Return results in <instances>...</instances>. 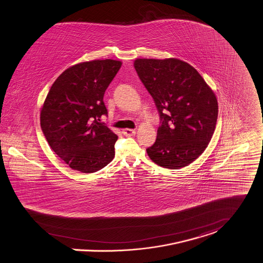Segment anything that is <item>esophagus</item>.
Listing matches in <instances>:
<instances>
[{
  "instance_id": "esophagus-1",
  "label": "esophagus",
  "mask_w": 263,
  "mask_h": 263,
  "mask_svg": "<svg viewBox=\"0 0 263 263\" xmlns=\"http://www.w3.org/2000/svg\"><path fill=\"white\" fill-rule=\"evenodd\" d=\"M136 129H130V128H125L122 130V134L126 137H132V136H135L136 135Z\"/></svg>"
}]
</instances>
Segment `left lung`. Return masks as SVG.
Segmentation results:
<instances>
[{
    "instance_id": "obj_1",
    "label": "left lung",
    "mask_w": 263,
    "mask_h": 263,
    "mask_svg": "<svg viewBox=\"0 0 263 263\" xmlns=\"http://www.w3.org/2000/svg\"><path fill=\"white\" fill-rule=\"evenodd\" d=\"M134 66L154 98L161 124L146 148L161 167L177 170L205 151L215 130L218 102L203 77L189 63L176 59H137Z\"/></svg>"
}]
</instances>
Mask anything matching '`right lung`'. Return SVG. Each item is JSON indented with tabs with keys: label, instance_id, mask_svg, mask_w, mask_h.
<instances>
[{
	"label": "right lung",
	"instance_id": "1",
	"mask_svg": "<svg viewBox=\"0 0 263 263\" xmlns=\"http://www.w3.org/2000/svg\"><path fill=\"white\" fill-rule=\"evenodd\" d=\"M111 59L78 63L52 84L40 123L50 147L68 167L95 173L115 158L118 136L99 122L107 115L103 96L120 70Z\"/></svg>",
	"mask_w": 263,
	"mask_h": 263
}]
</instances>
